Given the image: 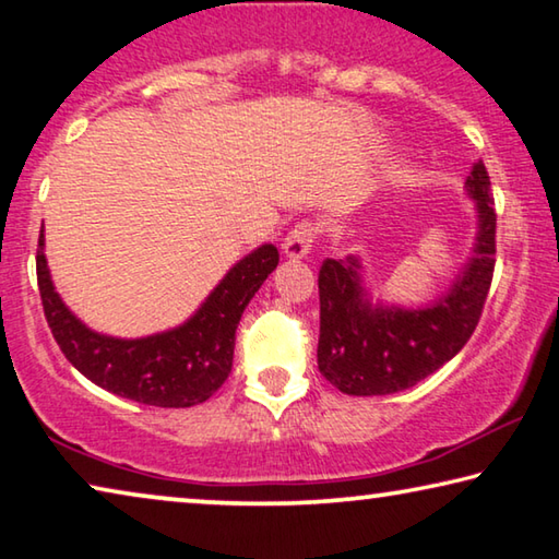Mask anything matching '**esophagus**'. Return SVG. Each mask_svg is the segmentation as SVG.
I'll return each mask as SVG.
<instances>
[{"label":"esophagus","instance_id":"obj_1","mask_svg":"<svg viewBox=\"0 0 559 559\" xmlns=\"http://www.w3.org/2000/svg\"><path fill=\"white\" fill-rule=\"evenodd\" d=\"M316 239H318V226L310 219H302L293 226L286 239H283V253H286L288 259L308 257L310 246L316 243Z\"/></svg>","mask_w":559,"mask_h":559}]
</instances>
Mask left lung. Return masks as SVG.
Here are the masks:
<instances>
[{
    "label": "left lung",
    "instance_id": "obj_1",
    "mask_svg": "<svg viewBox=\"0 0 559 559\" xmlns=\"http://www.w3.org/2000/svg\"><path fill=\"white\" fill-rule=\"evenodd\" d=\"M478 210L473 259L447 296L421 310L370 306L355 259H325L318 273V370L343 394L409 390L468 343L484 313L496 269V202L484 163L466 179Z\"/></svg>",
    "mask_w": 559,
    "mask_h": 559
}]
</instances>
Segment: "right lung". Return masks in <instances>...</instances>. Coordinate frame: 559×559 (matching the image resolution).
I'll return each mask as SVG.
<instances>
[{"label": "right lung", "instance_id": "right-lung-1", "mask_svg": "<svg viewBox=\"0 0 559 559\" xmlns=\"http://www.w3.org/2000/svg\"><path fill=\"white\" fill-rule=\"evenodd\" d=\"M276 266V246H261L226 273L185 325L140 340H118L93 333L63 306L46 266L44 231L36 249L44 316L66 359L103 390L167 409L202 404L226 382L239 320Z\"/></svg>", "mask_w": 559, "mask_h": 559}]
</instances>
